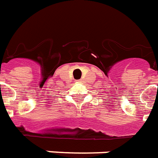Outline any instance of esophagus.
I'll use <instances>...</instances> for the list:
<instances>
[{"label":"esophagus","instance_id":"esophagus-1","mask_svg":"<svg viewBox=\"0 0 158 158\" xmlns=\"http://www.w3.org/2000/svg\"><path fill=\"white\" fill-rule=\"evenodd\" d=\"M77 82H81V80H78V81H77Z\"/></svg>","mask_w":158,"mask_h":158}]
</instances>
